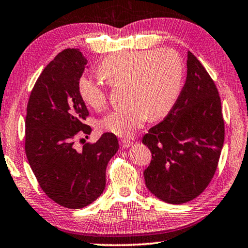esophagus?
<instances>
[{
  "label": "esophagus",
  "instance_id": "esophagus-1",
  "mask_svg": "<svg viewBox=\"0 0 248 248\" xmlns=\"http://www.w3.org/2000/svg\"><path fill=\"white\" fill-rule=\"evenodd\" d=\"M120 145L124 148H129L132 145V142L128 139H123V140H120Z\"/></svg>",
  "mask_w": 248,
  "mask_h": 248
}]
</instances>
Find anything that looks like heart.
<instances>
[{"label": "heart", "mask_w": 248, "mask_h": 248, "mask_svg": "<svg viewBox=\"0 0 248 248\" xmlns=\"http://www.w3.org/2000/svg\"><path fill=\"white\" fill-rule=\"evenodd\" d=\"M98 76L111 88L125 87L129 106L109 112L99 121L100 130L128 138L149 118L159 120L173 108L184 76L182 57L172 48L132 50L110 55L100 62ZM81 100L95 110L107 104V93L99 84L81 76L77 84Z\"/></svg>", "instance_id": "1"}]
</instances>
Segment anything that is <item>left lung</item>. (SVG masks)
I'll use <instances>...</instances> for the list:
<instances>
[{"instance_id": "8db88e82", "label": "left lung", "mask_w": 248, "mask_h": 248, "mask_svg": "<svg viewBox=\"0 0 248 248\" xmlns=\"http://www.w3.org/2000/svg\"><path fill=\"white\" fill-rule=\"evenodd\" d=\"M186 80L162 123L149 129L142 143L151 162L145 186L161 201L182 204L195 199L217 168L224 143L221 98L209 73L187 52Z\"/></svg>"}]
</instances>
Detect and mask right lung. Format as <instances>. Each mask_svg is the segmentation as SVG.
I'll list each match as a JSON object with an SVG mask.
<instances>
[{
    "label": "right lung",
    "instance_id": "1",
    "mask_svg": "<svg viewBox=\"0 0 248 248\" xmlns=\"http://www.w3.org/2000/svg\"><path fill=\"white\" fill-rule=\"evenodd\" d=\"M86 65L79 49L62 50L39 75L27 104V160L46 195L67 209H81L99 198L106 168L119 149L110 132L80 150L74 145L78 135L92 132L84 124L89 112L77 88Z\"/></svg>",
    "mask_w": 248,
    "mask_h": 248
}]
</instances>
